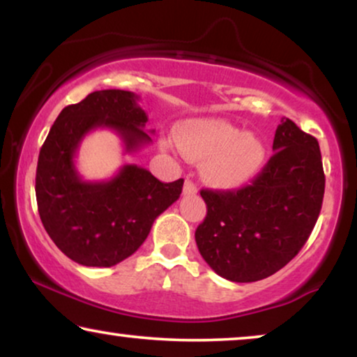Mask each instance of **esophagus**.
<instances>
[{"instance_id": "1", "label": "esophagus", "mask_w": 357, "mask_h": 357, "mask_svg": "<svg viewBox=\"0 0 357 357\" xmlns=\"http://www.w3.org/2000/svg\"><path fill=\"white\" fill-rule=\"evenodd\" d=\"M198 192L197 185H195L192 180H185V185H183V195H195Z\"/></svg>"}]
</instances>
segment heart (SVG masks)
Returning <instances> with one entry per match:
<instances>
[{
    "instance_id": "obj_1",
    "label": "heart",
    "mask_w": 357,
    "mask_h": 357,
    "mask_svg": "<svg viewBox=\"0 0 357 357\" xmlns=\"http://www.w3.org/2000/svg\"><path fill=\"white\" fill-rule=\"evenodd\" d=\"M177 141L188 159L204 162V178L216 187L245 185L266 162L265 141L222 119L187 121L177 130Z\"/></svg>"
}]
</instances>
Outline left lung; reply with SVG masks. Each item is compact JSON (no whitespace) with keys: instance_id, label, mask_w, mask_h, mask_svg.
Returning a JSON list of instances; mask_svg holds the SVG:
<instances>
[{"instance_id":"obj_1","label":"left lung","mask_w":357,"mask_h":357,"mask_svg":"<svg viewBox=\"0 0 357 357\" xmlns=\"http://www.w3.org/2000/svg\"><path fill=\"white\" fill-rule=\"evenodd\" d=\"M273 151L250 185L199 192L208 211L195 241L204 261L229 281L275 275L299 253L319 219L325 193L319 141L286 119Z\"/></svg>"}]
</instances>
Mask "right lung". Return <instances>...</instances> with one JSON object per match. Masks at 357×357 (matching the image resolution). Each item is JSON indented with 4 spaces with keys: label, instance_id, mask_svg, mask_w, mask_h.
<instances>
[{
    "label": "right lung",
    "instance_id": "1",
    "mask_svg": "<svg viewBox=\"0 0 357 357\" xmlns=\"http://www.w3.org/2000/svg\"><path fill=\"white\" fill-rule=\"evenodd\" d=\"M130 91L91 92L58 115L37 162L36 197L42 224L55 245L73 261L109 268L138 250L153 222L182 193L183 178L164 183L136 164L123 165L114 178L86 182L75 155L96 128L115 130L126 153L151 143L146 112Z\"/></svg>",
    "mask_w": 357,
    "mask_h": 357
}]
</instances>
